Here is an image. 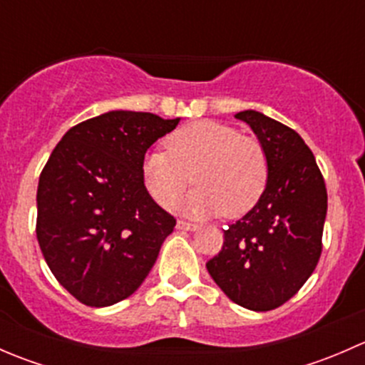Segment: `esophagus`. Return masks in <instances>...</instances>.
I'll return each instance as SVG.
<instances>
[{"label":"esophagus","instance_id":"esophagus-1","mask_svg":"<svg viewBox=\"0 0 365 365\" xmlns=\"http://www.w3.org/2000/svg\"><path fill=\"white\" fill-rule=\"evenodd\" d=\"M176 227H178V230H183V231H194V230H197V224H194V222H189V220H178V222H176Z\"/></svg>","mask_w":365,"mask_h":365}]
</instances>
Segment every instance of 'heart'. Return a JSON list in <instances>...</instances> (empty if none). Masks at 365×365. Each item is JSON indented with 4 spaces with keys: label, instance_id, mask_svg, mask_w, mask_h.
Returning <instances> with one entry per match:
<instances>
[{
    "label": "heart",
    "instance_id": "obj_1",
    "mask_svg": "<svg viewBox=\"0 0 365 365\" xmlns=\"http://www.w3.org/2000/svg\"><path fill=\"white\" fill-rule=\"evenodd\" d=\"M143 159V183L150 196L171 208L190 183L196 189L185 200L190 215L222 213L240 217L263 196L270 162L263 143L219 121H196L165 139Z\"/></svg>",
    "mask_w": 365,
    "mask_h": 365
}]
</instances>
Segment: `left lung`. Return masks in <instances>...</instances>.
Here are the masks:
<instances>
[{"instance_id": "left-lung-1", "label": "left lung", "mask_w": 365, "mask_h": 365, "mask_svg": "<svg viewBox=\"0 0 365 365\" xmlns=\"http://www.w3.org/2000/svg\"><path fill=\"white\" fill-rule=\"evenodd\" d=\"M235 118L252 128L270 162L257 205L224 230L208 274L235 304L272 311L295 297L322 256L327 187L314 155L293 128L257 111Z\"/></svg>"}]
</instances>
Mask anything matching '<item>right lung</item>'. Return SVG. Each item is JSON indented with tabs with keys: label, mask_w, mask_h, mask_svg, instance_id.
<instances>
[{
	"label": "right lung",
	"mask_w": 365,
	"mask_h": 365,
	"mask_svg": "<svg viewBox=\"0 0 365 365\" xmlns=\"http://www.w3.org/2000/svg\"><path fill=\"white\" fill-rule=\"evenodd\" d=\"M180 118L109 111L72 127L43 165L36 238L56 281L90 307L130 297L176 219L153 201L141 165Z\"/></svg>",
	"instance_id": "obj_1"
}]
</instances>
